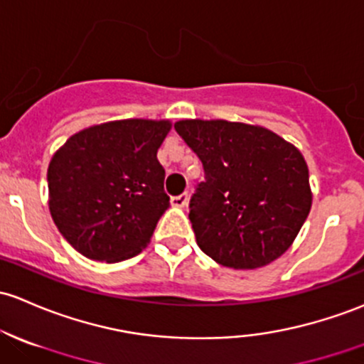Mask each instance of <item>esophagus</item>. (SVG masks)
Segmentation results:
<instances>
[{
	"label": "esophagus",
	"instance_id": "1",
	"mask_svg": "<svg viewBox=\"0 0 364 364\" xmlns=\"http://www.w3.org/2000/svg\"><path fill=\"white\" fill-rule=\"evenodd\" d=\"M171 206H177V208H183L189 203V194H181V196H173L170 199Z\"/></svg>",
	"mask_w": 364,
	"mask_h": 364
}]
</instances>
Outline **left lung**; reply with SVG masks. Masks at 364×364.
<instances>
[{
	"label": "left lung",
	"instance_id": "obj_1",
	"mask_svg": "<svg viewBox=\"0 0 364 364\" xmlns=\"http://www.w3.org/2000/svg\"><path fill=\"white\" fill-rule=\"evenodd\" d=\"M175 130L205 168L189 205L199 248L230 269L279 259L311 212L302 152L259 124L182 119Z\"/></svg>",
	"mask_w": 364,
	"mask_h": 364
}]
</instances>
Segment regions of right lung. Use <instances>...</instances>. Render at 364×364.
<instances>
[{"mask_svg": "<svg viewBox=\"0 0 364 364\" xmlns=\"http://www.w3.org/2000/svg\"><path fill=\"white\" fill-rule=\"evenodd\" d=\"M168 119H119L73 136L48 165V206L68 243L92 260L139 255L170 206L158 149Z\"/></svg>", "mask_w": 364, "mask_h": 364, "instance_id": "right-lung-1", "label": "right lung"}]
</instances>
